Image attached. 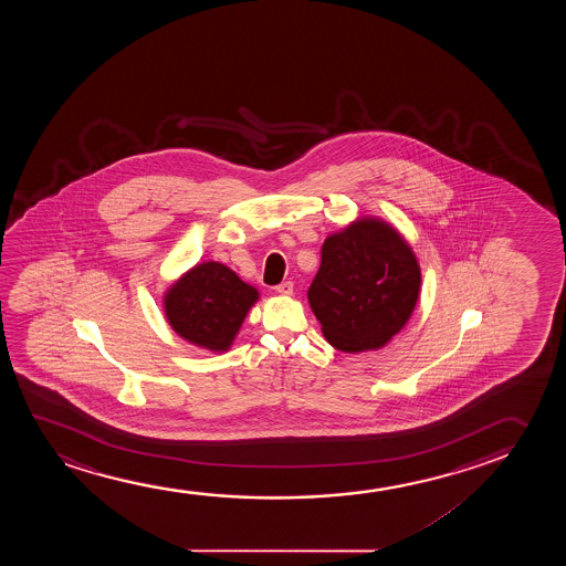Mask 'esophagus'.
<instances>
[{"mask_svg": "<svg viewBox=\"0 0 566 566\" xmlns=\"http://www.w3.org/2000/svg\"><path fill=\"white\" fill-rule=\"evenodd\" d=\"M276 292H279L280 295H292L294 294V284H292V282H282V284L276 286Z\"/></svg>", "mask_w": 566, "mask_h": 566, "instance_id": "obj_1", "label": "esophagus"}]
</instances>
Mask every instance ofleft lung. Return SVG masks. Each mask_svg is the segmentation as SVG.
Here are the masks:
<instances>
[{
    "instance_id": "1",
    "label": "left lung",
    "mask_w": 566,
    "mask_h": 566,
    "mask_svg": "<svg viewBox=\"0 0 566 566\" xmlns=\"http://www.w3.org/2000/svg\"><path fill=\"white\" fill-rule=\"evenodd\" d=\"M418 259L379 218H359L326 238L307 300L331 346L348 354L387 346L416 310Z\"/></svg>"
}]
</instances>
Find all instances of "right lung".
I'll return each instance as SVG.
<instances>
[{
	"label": "right lung",
	"mask_w": 566,
	"mask_h": 566,
	"mask_svg": "<svg viewBox=\"0 0 566 566\" xmlns=\"http://www.w3.org/2000/svg\"><path fill=\"white\" fill-rule=\"evenodd\" d=\"M256 300L255 287L226 264L209 261L171 284L164 295V313L184 340L210 352H226Z\"/></svg>",
	"instance_id": "right-lung-1"
}]
</instances>
